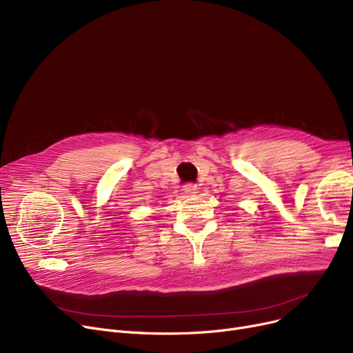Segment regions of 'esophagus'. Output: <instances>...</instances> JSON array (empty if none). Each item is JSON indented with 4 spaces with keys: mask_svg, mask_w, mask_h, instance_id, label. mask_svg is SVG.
<instances>
[{
    "mask_svg": "<svg viewBox=\"0 0 353 353\" xmlns=\"http://www.w3.org/2000/svg\"><path fill=\"white\" fill-rule=\"evenodd\" d=\"M183 192L189 196H194L197 193V186L194 183H186L183 186Z\"/></svg>",
    "mask_w": 353,
    "mask_h": 353,
    "instance_id": "1",
    "label": "esophagus"
}]
</instances>
